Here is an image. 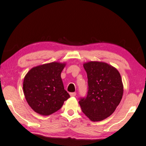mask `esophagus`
<instances>
[{
    "mask_svg": "<svg viewBox=\"0 0 146 146\" xmlns=\"http://www.w3.org/2000/svg\"><path fill=\"white\" fill-rule=\"evenodd\" d=\"M70 96H71V97H74V96H76V92H73V93H70Z\"/></svg>",
    "mask_w": 146,
    "mask_h": 146,
    "instance_id": "34e87169",
    "label": "esophagus"
}]
</instances>
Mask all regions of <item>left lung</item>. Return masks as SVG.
Returning <instances> with one entry per match:
<instances>
[{
  "instance_id": "left-lung-1",
  "label": "left lung",
  "mask_w": 146,
  "mask_h": 146,
  "mask_svg": "<svg viewBox=\"0 0 146 146\" xmlns=\"http://www.w3.org/2000/svg\"><path fill=\"white\" fill-rule=\"evenodd\" d=\"M83 67L88 78V92L78 102L90 120H103L114 112L122 98L120 74L114 67L100 61L85 63Z\"/></svg>"
}]
</instances>
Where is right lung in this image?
Returning a JSON list of instances; mask_svg holds the SVG:
<instances>
[{
    "mask_svg": "<svg viewBox=\"0 0 146 146\" xmlns=\"http://www.w3.org/2000/svg\"><path fill=\"white\" fill-rule=\"evenodd\" d=\"M65 63L52 62L33 68L24 78L23 92L35 112L49 115L61 109L70 95L64 90L61 73Z\"/></svg>",
    "mask_w": 146,
    "mask_h": 146,
    "instance_id": "obj_1",
    "label": "right lung"
}]
</instances>
